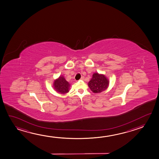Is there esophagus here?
Listing matches in <instances>:
<instances>
[{
    "mask_svg": "<svg viewBox=\"0 0 159 159\" xmlns=\"http://www.w3.org/2000/svg\"><path fill=\"white\" fill-rule=\"evenodd\" d=\"M84 79V76H81V78H80V80H83Z\"/></svg>",
    "mask_w": 159,
    "mask_h": 159,
    "instance_id": "obj_1",
    "label": "esophagus"
}]
</instances>
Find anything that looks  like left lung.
<instances>
[{"label": "left lung", "mask_w": 159, "mask_h": 159, "mask_svg": "<svg viewBox=\"0 0 159 159\" xmlns=\"http://www.w3.org/2000/svg\"><path fill=\"white\" fill-rule=\"evenodd\" d=\"M109 83V80L105 76L96 73L93 75L92 78L89 82L88 86L94 93H100L107 88Z\"/></svg>", "instance_id": "1"}]
</instances>
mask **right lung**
Here are the masks:
<instances>
[{
	"label": "right lung",
	"mask_w": 159,
	"mask_h": 159,
	"mask_svg": "<svg viewBox=\"0 0 159 159\" xmlns=\"http://www.w3.org/2000/svg\"><path fill=\"white\" fill-rule=\"evenodd\" d=\"M54 86L56 91L61 94H66L69 91L70 84L63 76H60L59 79L54 81Z\"/></svg>",
	"instance_id": "add662e5"
}]
</instances>
